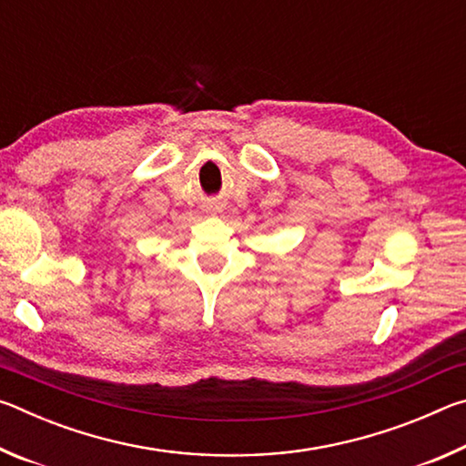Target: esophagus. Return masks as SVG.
<instances>
[{
    "mask_svg": "<svg viewBox=\"0 0 466 466\" xmlns=\"http://www.w3.org/2000/svg\"><path fill=\"white\" fill-rule=\"evenodd\" d=\"M214 211H219V208H214Z\"/></svg>",
    "mask_w": 466,
    "mask_h": 466,
    "instance_id": "obj_1",
    "label": "esophagus"
}]
</instances>
